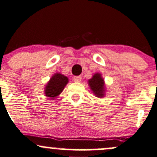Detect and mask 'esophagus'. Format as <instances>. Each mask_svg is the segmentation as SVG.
<instances>
[{
    "label": "esophagus",
    "instance_id": "1",
    "mask_svg": "<svg viewBox=\"0 0 157 157\" xmlns=\"http://www.w3.org/2000/svg\"><path fill=\"white\" fill-rule=\"evenodd\" d=\"M73 80L75 82H80L81 80H82V77L80 76H76V77H74Z\"/></svg>",
    "mask_w": 157,
    "mask_h": 157
}]
</instances>
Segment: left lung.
I'll list each match as a JSON object with an SVG mask.
<instances>
[{
	"mask_svg": "<svg viewBox=\"0 0 157 157\" xmlns=\"http://www.w3.org/2000/svg\"><path fill=\"white\" fill-rule=\"evenodd\" d=\"M90 90L93 91L96 97L101 98L105 95V81L99 73L94 74L91 79L88 80Z\"/></svg>",
	"mask_w": 157,
	"mask_h": 157,
	"instance_id": "obj_1",
	"label": "left lung"
}]
</instances>
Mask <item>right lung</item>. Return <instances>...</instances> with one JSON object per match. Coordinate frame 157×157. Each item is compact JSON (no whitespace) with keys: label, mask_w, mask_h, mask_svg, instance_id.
I'll return each instance as SVG.
<instances>
[{"label":"right lung","mask_w":157,"mask_h":157,"mask_svg":"<svg viewBox=\"0 0 157 157\" xmlns=\"http://www.w3.org/2000/svg\"><path fill=\"white\" fill-rule=\"evenodd\" d=\"M69 82V79L67 77L64 76L60 73H56L50 78V80L44 88L45 96L54 99L59 96V94L63 91L64 87Z\"/></svg>","instance_id":"obj_1"}]
</instances>
